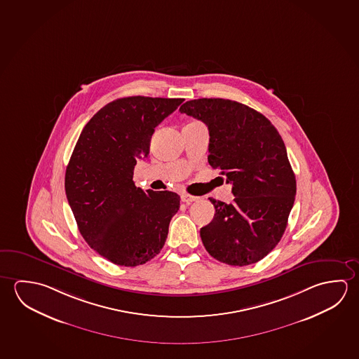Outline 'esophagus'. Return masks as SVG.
I'll list each match as a JSON object with an SVG mask.
<instances>
[{
    "label": "esophagus",
    "instance_id": "1",
    "mask_svg": "<svg viewBox=\"0 0 359 359\" xmlns=\"http://www.w3.org/2000/svg\"><path fill=\"white\" fill-rule=\"evenodd\" d=\"M199 198L198 196H193V195L182 194V201H184L185 204H191L193 201H198Z\"/></svg>",
    "mask_w": 359,
    "mask_h": 359
}]
</instances>
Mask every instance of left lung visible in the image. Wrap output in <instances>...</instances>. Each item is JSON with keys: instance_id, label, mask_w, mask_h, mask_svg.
Masks as SVG:
<instances>
[{"instance_id": "8db88e82", "label": "left lung", "mask_w": 359, "mask_h": 359, "mask_svg": "<svg viewBox=\"0 0 359 359\" xmlns=\"http://www.w3.org/2000/svg\"><path fill=\"white\" fill-rule=\"evenodd\" d=\"M179 110L208 126V161L236 196L230 204L209 198L215 215L200 229L204 247L225 264L257 263L282 239L297 193L282 136L264 115L236 101L198 99Z\"/></svg>"}]
</instances>
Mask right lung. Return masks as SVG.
<instances>
[{
  "instance_id": "1",
  "label": "right lung",
  "mask_w": 359,
  "mask_h": 359,
  "mask_svg": "<svg viewBox=\"0 0 359 359\" xmlns=\"http://www.w3.org/2000/svg\"><path fill=\"white\" fill-rule=\"evenodd\" d=\"M184 99L130 96L109 102L88 121L66 168L65 191L91 249L123 266L145 264L164 247L180 206L172 191L136 188L155 128Z\"/></svg>"
}]
</instances>
